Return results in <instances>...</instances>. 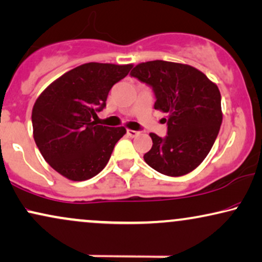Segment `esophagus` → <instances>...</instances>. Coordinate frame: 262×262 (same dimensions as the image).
<instances>
[{
	"label": "esophagus",
	"instance_id": "esophagus-1",
	"mask_svg": "<svg viewBox=\"0 0 262 262\" xmlns=\"http://www.w3.org/2000/svg\"><path fill=\"white\" fill-rule=\"evenodd\" d=\"M127 134L129 135V137L134 138V137H137V135H139V134H140V132L133 130V129H127Z\"/></svg>",
	"mask_w": 262,
	"mask_h": 262
}]
</instances>
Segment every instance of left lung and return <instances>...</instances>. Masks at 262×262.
Returning <instances> with one entry per match:
<instances>
[{"label": "left lung", "mask_w": 262, "mask_h": 262, "mask_svg": "<svg viewBox=\"0 0 262 262\" xmlns=\"http://www.w3.org/2000/svg\"><path fill=\"white\" fill-rule=\"evenodd\" d=\"M130 75L150 84L155 108L168 114V135L150 133L146 163L168 177H183L200 165L219 134L223 111L217 85L187 64L163 60L140 62Z\"/></svg>", "instance_id": "1"}]
</instances>
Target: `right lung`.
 Here are the masks:
<instances>
[{
	"label": "right lung",
	"mask_w": 262,
	"mask_h": 262,
	"mask_svg": "<svg viewBox=\"0 0 262 262\" xmlns=\"http://www.w3.org/2000/svg\"><path fill=\"white\" fill-rule=\"evenodd\" d=\"M132 64L87 62L53 81L32 107L34 139L46 162L72 181L100 173L124 127L98 125L92 118L106 105L112 85L129 74Z\"/></svg>",
	"instance_id": "obj_1"
}]
</instances>
